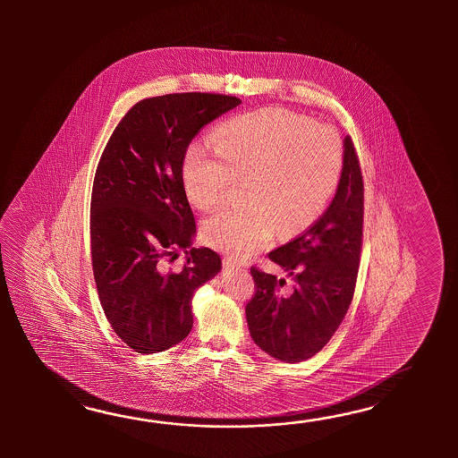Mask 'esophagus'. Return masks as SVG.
Here are the masks:
<instances>
[{"label":"esophagus","mask_w":458,"mask_h":458,"mask_svg":"<svg viewBox=\"0 0 458 458\" xmlns=\"http://www.w3.org/2000/svg\"><path fill=\"white\" fill-rule=\"evenodd\" d=\"M223 262H225L227 268H243L247 265L243 260H237V259H233V257H225Z\"/></svg>","instance_id":"esophagus-1"}]
</instances>
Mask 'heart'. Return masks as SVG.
<instances>
[{
    "label": "heart",
    "instance_id": "b5f03b06",
    "mask_svg": "<svg viewBox=\"0 0 458 458\" xmlns=\"http://www.w3.org/2000/svg\"><path fill=\"white\" fill-rule=\"evenodd\" d=\"M342 166L344 147L332 127L268 107L225 121L215 148L190 147L182 172L186 195L199 209L219 205L233 176H247V203L203 223L211 247L245 257L267 245L276 227L292 233L316 221L337 190Z\"/></svg>",
    "mask_w": 458,
    "mask_h": 458
}]
</instances>
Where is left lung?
Instances as JSON below:
<instances>
[{"mask_svg": "<svg viewBox=\"0 0 458 458\" xmlns=\"http://www.w3.org/2000/svg\"><path fill=\"white\" fill-rule=\"evenodd\" d=\"M363 178L351 136L335 196L301 235L268 253L292 280L250 268L255 294L245 306L253 342L276 360H308L324 349L349 311L360 263Z\"/></svg>", "mask_w": 458, "mask_h": 458, "instance_id": "left-lung-1", "label": "left lung"}]
</instances>
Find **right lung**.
Here are the masks:
<instances>
[{
    "label": "right lung",
    "mask_w": 458,
    "mask_h": 458,
    "mask_svg": "<svg viewBox=\"0 0 458 458\" xmlns=\"http://www.w3.org/2000/svg\"><path fill=\"white\" fill-rule=\"evenodd\" d=\"M241 99L216 93L146 98L121 119L95 174L89 237L98 296L119 339L139 353L164 352L193 327L196 290L221 257L191 247L195 216L183 185L186 148ZM180 250V271L169 268Z\"/></svg>",
    "instance_id": "add662e5"
}]
</instances>
